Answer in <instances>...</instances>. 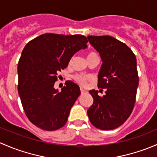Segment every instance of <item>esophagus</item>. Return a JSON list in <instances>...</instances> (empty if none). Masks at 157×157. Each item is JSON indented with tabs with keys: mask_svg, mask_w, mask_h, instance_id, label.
Here are the masks:
<instances>
[{
	"mask_svg": "<svg viewBox=\"0 0 157 157\" xmlns=\"http://www.w3.org/2000/svg\"><path fill=\"white\" fill-rule=\"evenodd\" d=\"M80 92H81V94H84V93H86V91L85 90H83V89L80 88Z\"/></svg>",
	"mask_w": 157,
	"mask_h": 157,
	"instance_id": "34e87169",
	"label": "esophagus"
}]
</instances>
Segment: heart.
Here are the masks:
<instances>
[{
	"label": "heart",
	"instance_id": "b5f03b06",
	"mask_svg": "<svg viewBox=\"0 0 157 157\" xmlns=\"http://www.w3.org/2000/svg\"><path fill=\"white\" fill-rule=\"evenodd\" d=\"M96 55V53H94V52H90V53L88 55V56H90V55ZM73 79H74V81L77 82V83L82 85V86H84V85H86V82L88 81L89 77L87 76L84 75V74H74V75L73 76Z\"/></svg>",
	"mask_w": 157,
	"mask_h": 157
}]
</instances>
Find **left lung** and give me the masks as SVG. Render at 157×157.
I'll use <instances>...</instances> for the list:
<instances>
[{
    "instance_id": "1",
    "label": "left lung",
    "mask_w": 157,
    "mask_h": 157,
    "mask_svg": "<svg viewBox=\"0 0 157 157\" xmlns=\"http://www.w3.org/2000/svg\"><path fill=\"white\" fill-rule=\"evenodd\" d=\"M87 39L102 58L98 87L105 89L103 96L98 95V90L90 91L93 104L87 110L89 119L99 129H115L128 119L135 103L139 82L135 55L112 36H88Z\"/></svg>"
}]
</instances>
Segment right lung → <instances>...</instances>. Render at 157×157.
<instances>
[{"mask_svg": "<svg viewBox=\"0 0 157 157\" xmlns=\"http://www.w3.org/2000/svg\"><path fill=\"white\" fill-rule=\"evenodd\" d=\"M82 35L45 33L26 45L19 60L18 93L29 120L45 131L66 124L71 107L80 94L78 85L66 81L61 92L54 88L58 74L73 55L87 47Z\"/></svg>", "mask_w": 157, "mask_h": 157, "instance_id": "obj_1", "label": "right lung"}]
</instances>
